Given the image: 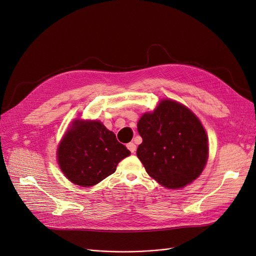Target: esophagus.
<instances>
[{
	"label": "esophagus",
	"instance_id": "esophagus-1",
	"mask_svg": "<svg viewBox=\"0 0 256 256\" xmlns=\"http://www.w3.org/2000/svg\"><path fill=\"white\" fill-rule=\"evenodd\" d=\"M127 147H128V150H129L131 152H136V144H134V143H132V142L128 143V144H127Z\"/></svg>",
	"mask_w": 256,
	"mask_h": 256
}]
</instances>
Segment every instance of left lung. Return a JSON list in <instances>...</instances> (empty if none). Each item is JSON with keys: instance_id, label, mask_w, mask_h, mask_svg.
Segmentation results:
<instances>
[{"instance_id": "1", "label": "left lung", "mask_w": 256, "mask_h": 256, "mask_svg": "<svg viewBox=\"0 0 256 256\" xmlns=\"http://www.w3.org/2000/svg\"><path fill=\"white\" fill-rule=\"evenodd\" d=\"M143 142L136 150L146 172L170 189L182 188L200 176L208 157L202 124L184 106L164 100L138 122Z\"/></svg>"}]
</instances>
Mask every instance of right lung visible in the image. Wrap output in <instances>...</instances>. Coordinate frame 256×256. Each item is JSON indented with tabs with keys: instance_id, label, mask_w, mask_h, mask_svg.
<instances>
[{
	"instance_id": "right-lung-1",
	"label": "right lung",
	"mask_w": 256,
	"mask_h": 256,
	"mask_svg": "<svg viewBox=\"0 0 256 256\" xmlns=\"http://www.w3.org/2000/svg\"><path fill=\"white\" fill-rule=\"evenodd\" d=\"M130 152L102 122L76 120L58 150L62 171L69 180L90 187L113 174Z\"/></svg>"
}]
</instances>
